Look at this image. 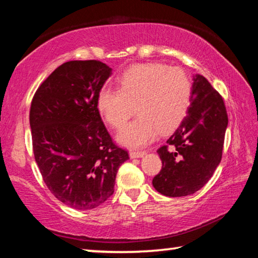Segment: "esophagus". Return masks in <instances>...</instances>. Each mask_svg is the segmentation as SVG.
I'll return each instance as SVG.
<instances>
[{
	"mask_svg": "<svg viewBox=\"0 0 258 258\" xmlns=\"http://www.w3.org/2000/svg\"><path fill=\"white\" fill-rule=\"evenodd\" d=\"M146 155L145 151H131L130 152V157L132 159L134 158H141V157H143Z\"/></svg>",
	"mask_w": 258,
	"mask_h": 258,
	"instance_id": "34e87169",
	"label": "esophagus"
}]
</instances>
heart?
<instances>
[{
  "instance_id": "b5f03b06",
  "label": "heart",
  "mask_w": 258,
  "mask_h": 258,
  "mask_svg": "<svg viewBox=\"0 0 258 258\" xmlns=\"http://www.w3.org/2000/svg\"><path fill=\"white\" fill-rule=\"evenodd\" d=\"M119 89L103 87L97 107L103 119L113 128H120L133 113L139 116L118 134L123 146L140 148L149 145L158 132L176 128L189 111L192 83L178 67L163 63L134 64L121 74Z\"/></svg>"
}]
</instances>
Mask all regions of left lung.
<instances>
[{"label": "left lung", "instance_id": "obj_1", "mask_svg": "<svg viewBox=\"0 0 258 258\" xmlns=\"http://www.w3.org/2000/svg\"><path fill=\"white\" fill-rule=\"evenodd\" d=\"M226 127L223 99L197 74L189 111L167 145L157 150L163 167L152 180L155 189L167 197H184L202 189L221 163ZM168 145L173 147L172 151Z\"/></svg>", "mask_w": 258, "mask_h": 258}]
</instances>
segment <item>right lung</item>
I'll return each mask as SVG.
<instances>
[{
  "instance_id": "obj_1",
  "label": "right lung",
  "mask_w": 258,
  "mask_h": 258,
  "mask_svg": "<svg viewBox=\"0 0 258 258\" xmlns=\"http://www.w3.org/2000/svg\"><path fill=\"white\" fill-rule=\"evenodd\" d=\"M111 68L98 60L68 61L35 93L29 112L33 150L43 180L67 206L86 211L113 194L127 151L112 142L97 107Z\"/></svg>"
}]
</instances>
